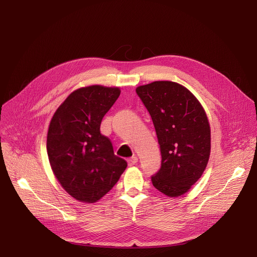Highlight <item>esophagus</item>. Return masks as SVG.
<instances>
[{"label":"esophagus","mask_w":257,"mask_h":257,"mask_svg":"<svg viewBox=\"0 0 257 257\" xmlns=\"http://www.w3.org/2000/svg\"><path fill=\"white\" fill-rule=\"evenodd\" d=\"M127 163H128V165L129 166H134V165H137V163H138V157L134 155V156H132V157H130V158H128L127 159Z\"/></svg>","instance_id":"1"}]
</instances>
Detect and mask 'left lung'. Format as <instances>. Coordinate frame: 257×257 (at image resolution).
Wrapping results in <instances>:
<instances>
[{
    "label": "left lung",
    "mask_w": 257,
    "mask_h": 257,
    "mask_svg": "<svg viewBox=\"0 0 257 257\" xmlns=\"http://www.w3.org/2000/svg\"><path fill=\"white\" fill-rule=\"evenodd\" d=\"M137 93L149 111L160 148V169L151 177L156 190L179 197L203 174L210 154V127L194 94L172 81L139 86Z\"/></svg>",
    "instance_id": "left-lung-1"
}]
</instances>
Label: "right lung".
Wrapping results in <instances>:
<instances>
[{"instance_id": "add662e5", "label": "right lung", "mask_w": 257, "mask_h": 257, "mask_svg": "<svg viewBox=\"0 0 257 257\" xmlns=\"http://www.w3.org/2000/svg\"><path fill=\"white\" fill-rule=\"evenodd\" d=\"M117 87L92 85L72 92L54 113L47 138L49 161L61 186L76 200L93 202L109 192L127 168L102 136L103 116L119 96Z\"/></svg>"}]
</instances>
